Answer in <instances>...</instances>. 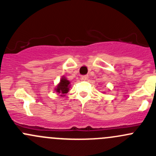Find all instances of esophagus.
Instances as JSON below:
<instances>
[{
    "label": "esophagus",
    "instance_id": "34e87169",
    "mask_svg": "<svg viewBox=\"0 0 156 156\" xmlns=\"http://www.w3.org/2000/svg\"><path fill=\"white\" fill-rule=\"evenodd\" d=\"M87 78V75H82V76L81 77V79L83 80V81H86Z\"/></svg>",
    "mask_w": 156,
    "mask_h": 156
}]
</instances>
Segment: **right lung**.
<instances>
[{"label":"right lung","mask_w":156,"mask_h":156,"mask_svg":"<svg viewBox=\"0 0 156 156\" xmlns=\"http://www.w3.org/2000/svg\"><path fill=\"white\" fill-rule=\"evenodd\" d=\"M69 80H67L65 77H62L60 80V82L58 84L57 87L55 88V91L58 94L61 96V97H64L66 94L69 92Z\"/></svg>","instance_id":"1"}]
</instances>
